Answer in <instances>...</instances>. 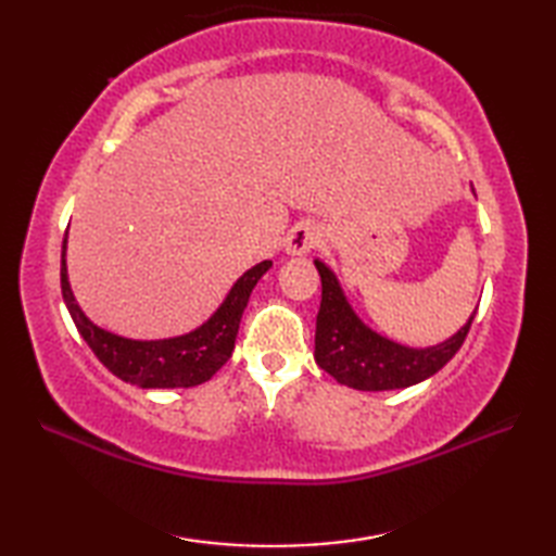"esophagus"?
Segmentation results:
<instances>
[{
  "label": "esophagus",
  "instance_id": "1",
  "mask_svg": "<svg viewBox=\"0 0 556 556\" xmlns=\"http://www.w3.org/2000/svg\"><path fill=\"white\" fill-rule=\"evenodd\" d=\"M320 239H323V229L317 227L315 222H301L289 231L285 251L289 255H305V253H311L317 243H320Z\"/></svg>",
  "mask_w": 556,
  "mask_h": 556
}]
</instances>
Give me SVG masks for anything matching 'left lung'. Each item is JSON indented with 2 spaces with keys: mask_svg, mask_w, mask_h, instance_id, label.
I'll use <instances>...</instances> for the list:
<instances>
[{
  "mask_svg": "<svg viewBox=\"0 0 556 556\" xmlns=\"http://www.w3.org/2000/svg\"><path fill=\"white\" fill-rule=\"evenodd\" d=\"M315 267L323 279V303L315 323V363L334 377L361 392H387L406 389L440 372L464 344L470 323L478 308L470 313L466 325L456 334L434 346H406L365 325L353 311L334 269L320 257Z\"/></svg>",
  "mask_w": 556,
  "mask_h": 556,
  "instance_id": "left-lung-1",
  "label": "left lung"
}]
</instances>
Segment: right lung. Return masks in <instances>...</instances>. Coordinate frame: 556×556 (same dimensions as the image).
<instances>
[{
    "label": "right lung",
    "instance_id": "right-lung-1",
    "mask_svg": "<svg viewBox=\"0 0 556 556\" xmlns=\"http://www.w3.org/2000/svg\"><path fill=\"white\" fill-rule=\"evenodd\" d=\"M66 236L62 243V296L71 320L76 323L80 337L86 339V344L104 368L140 389H186L207 382L229 361L248 299H251L260 277L271 267V260H263L243 271L219 303V308L191 332L169 339H128L102 329L80 311L68 285Z\"/></svg>",
    "mask_w": 556,
    "mask_h": 556
}]
</instances>
